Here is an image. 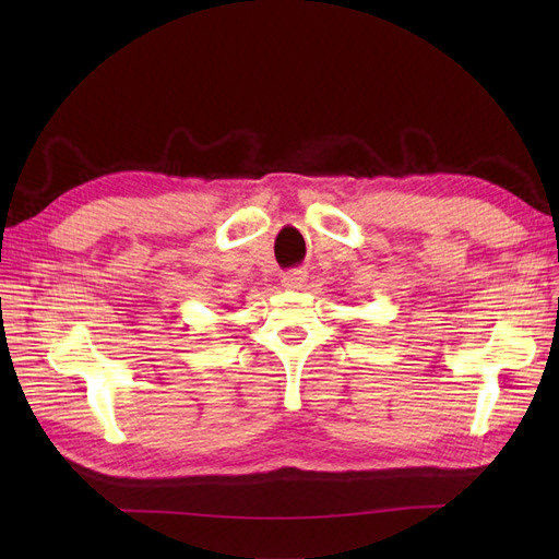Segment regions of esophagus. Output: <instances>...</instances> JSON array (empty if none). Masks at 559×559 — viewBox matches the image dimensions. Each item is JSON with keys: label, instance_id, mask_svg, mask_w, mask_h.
Segmentation results:
<instances>
[{"label": "esophagus", "instance_id": "1", "mask_svg": "<svg viewBox=\"0 0 559 559\" xmlns=\"http://www.w3.org/2000/svg\"><path fill=\"white\" fill-rule=\"evenodd\" d=\"M306 282H308L306 270H292V273H286L282 280L286 289H294V292H300L302 286H306Z\"/></svg>", "mask_w": 559, "mask_h": 559}]
</instances>
